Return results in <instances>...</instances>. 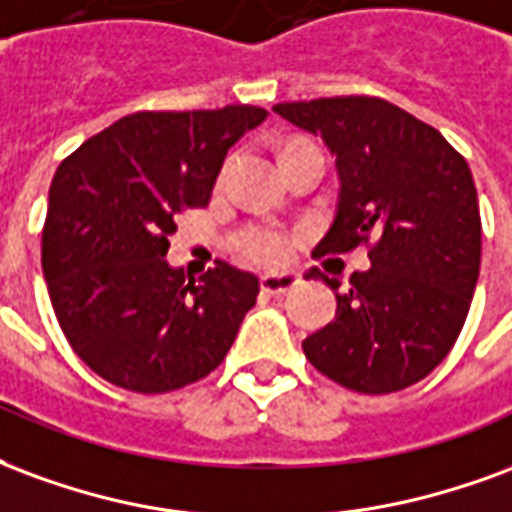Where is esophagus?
Returning a JSON list of instances; mask_svg holds the SVG:
<instances>
[{"instance_id":"1","label":"esophagus","mask_w":512,"mask_h":512,"mask_svg":"<svg viewBox=\"0 0 512 512\" xmlns=\"http://www.w3.org/2000/svg\"><path fill=\"white\" fill-rule=\"evenodd\" d=\"M294 286H300V275H294V272H267V275H261V289L267 294H286L292 292Z\"/></svg>"}]
</instances>
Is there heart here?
<instances>
[{
    "mask_svg": "<svg viewBox=\"0 0 512 512\" xmlns=\"http://www.w3.org/2000/svg\"><path fill=\"white\" fill-rule=\"evenodd\" d=\"M240 251L242 256H248L251 261H259V264H278L292 251V240H289L286 231L261 226V229H251L242 234Z\"/></svg>",
    "mask_w": 512,
    "mask_h": 512,
    "instance_id": "obj_1",
    "label": "heart"
}]
</instances>
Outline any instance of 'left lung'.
Wrapping results in <instances>:
<instances>
[{"mask_svg": "<svg viewBox=\"0 0 512 512\" xmlns=\"http://www.w3.org/2000/svg\"><path fill=\"white\" fill-rule=\"evenodd\" d=\"M322 136L341 179L319 253L371 245V267L335 292V319L302 341L346 390L384 395L420 382L453 349L480 275V207L466 160L431 125L382 98L349 95L272 108ZM374 236L376 243L370 242Z\"/></svg>", "mask_w": 512, "mask_h": 512, "instance_id": "obj_1", "label": "left lung"}]
</instances>
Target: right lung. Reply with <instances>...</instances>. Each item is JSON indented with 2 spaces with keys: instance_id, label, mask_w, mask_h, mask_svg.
<instances>
[{
  "instance_id": "right-lung-1",
  "label": "right lung",
  "mask_w": 512,
  "mask_h": 512,
  "mask_svg": "<svg viewBox=\"0 0 512 512\" xmlns=\"http://www.w3.org/2000/svg\"><path fill=\"white\" fill-rule=\"evenodd\" d=\"M259 106L138 111L59 163L43 226V275L84 363L133 393L212 374L256 305L259 278L226 261L193 281L166 261L177 218L207 207L220 166Z\"/></svg>"
}]
</instances>
